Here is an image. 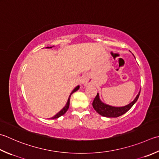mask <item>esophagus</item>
I'll return each mask as SVG.
<instances>
[{
  "label": "esophagus",
  "mask_w": 159,
  "mask_h": 159,
  "mask_svg": "<svg viewBox=\"0 0 159 159\" xmlns=\"http://www.w3.org/2000/svg\"><path fill=\"white\" fill-rule=\"evenodd\" d=\"M82 83L84 85H88V84H89V83L88 79H83V80H82Z\"/></svg>",
  "instance_id": "34e87169"
}]
</instances>
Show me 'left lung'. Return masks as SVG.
Instances as JSON below:
<instances>
[{
  "label": "left lung",
  "instance_id": "1",
  "mask_svg": "<svg viewBox=\"0 0 159 159\" xmlns=\"http://www.w3.org/2000/svg\"><path fill=\"white\" fill-rule=\"evenodd\" d=\"M140 92H141V89H140L137 96H136V98L134 99L133 101H132L128 105L123 107H114L105 103V102L101 101L100 99V96H99V94L97 93V95H96L95 98L94 99V101L92 102V106L96 111V112L98 113L102 116L108 118L119 117L121 116V115L125 114L134 105L139 97Z\"/></svg>",
  "mask_w": 159,
  "mask_h": 159
}]
</instances>
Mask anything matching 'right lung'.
<instances>
[{"instance_id": "1", "label": "right lung", "mask_w": 159, "mask_h": 159, "mask_svg": "<svg viewBox=\"0 0 159 159\" xmlns=\"http://www.w3.org/2000/svg\"><path fill=\"white\" fill-rule=\"evenodd\" d=\"M52 47H54V46H52ZM52 47H47L46 48H52ZM79 88H80V86L79 85H78V86H76L75 88H74L73 90H72V92H71V94H70V96H69V98H68V100H67V103H66V105H65V107L62 109V110L60 111H58V112L56 114V115H54V116L53 117H52V118H50L51 119H58V118H59L60 116H61L62 115H63L65 112H66V111H67V110H68V108H69V107H70V97H71V95L73 94L74 92H76L78 89H79Z\"/></svg>"}]
</instances>
